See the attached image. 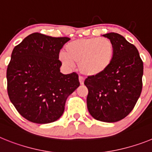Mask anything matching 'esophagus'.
Segmentation results:
<instances>
[{"mask_svg": "<svg viewBox=\"0 0 152 152\" xmlns=\"http://www.w3.org/2000/svg\"><path fill=\"white\" fill-rule=\"evenodd\" d=\"M79 82H80V85L84 84V79H83L82 77H79Z\"/></svg>", "mask_w": 152, "mask_h": 152, "instance_id": "1", "label": "esophagus"}]
</instances>
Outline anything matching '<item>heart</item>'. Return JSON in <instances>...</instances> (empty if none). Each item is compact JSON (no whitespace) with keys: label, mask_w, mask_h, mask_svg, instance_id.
Segmentation results:
<instances>
[{"label":"heart","mask_w":152,"mask_h":152,"mask_svg":"<svg viewBox=\"0 0 152 152\" xmlns=\"http://www.w3.org/2000/svg\"><path fill=\"white\" fill-rule=\"evenodd\" d=\"M114 55L115 47L110 39L91 37L70 42L65 52H60L59 59L68 68L78 64L79 71L84 76L96 77L110 67Z\"/></svg>","instance_id":"obj_1"}]
</instances>
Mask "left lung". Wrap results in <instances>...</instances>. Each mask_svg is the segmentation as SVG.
Instances as JSON below:
<instances>
[{
    "instance_id": "1",
    "label": "left lung",
    "mask_w": 152,
    "mask_h": 152,
    "mask_svg": "<svg viewBox=\"0 0 152 152\" xmlns=\"http://www.w3.org/2000/svg\"><path fill=\"white\" fill-rule=\"evenodd\" d=\"M113 42L115 55L110 67L96 77H88L87 105L93 117L115 123L133 110L142 90L143 61L136 47L121 35H103Z\"/></svg>"
}]
</instances>
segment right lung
<instances>
[{"label":"right lung","mask_w":152,"mask_h":152,"mask_svg":"<svg viewBox=\"0 0 152 152\" xmlns=\"http://www.w3.org/2000/svg\"><path fill=\"white\" fill-rule=\"evenodd\" d=\"M69 40L34 33L12 52L7 69L8 96L19 113L32 123L59 119L68 96L80 86L75 72H60V50Z\"/></svg>","instance_id":"obj_1"}]
</instances>
